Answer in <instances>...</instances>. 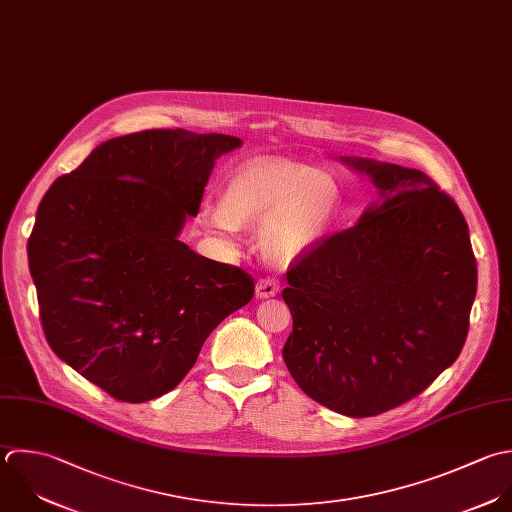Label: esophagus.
Segmentation results:
<instances>
[{
    "instance_id": "esophagus-1",
    "label": "esophagus",
    "mask_w": 512,
    "mask_h": 512,
    "mask_svg": "<svg viewBox=\"0 0 512 512\" xmlns=\"http://www.w3.org/2000/svg\"><path fill=\"white\" fill-rule=\"evenodd\" d=\"M277 293H279V283L275 279H261L255 285L257 299H269V297H275Z\"/></svg>"
}]
</instances>
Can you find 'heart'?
Returning <instances> with one entry per match:
<instances>
[{
    "instance_id": "b5f03b06",
    "label": "heart",
    "mask_w": 512,
    "mask_h": 512,
    "mask_svg": "<svg viewBox=\"0 0 512 512\" xmlns=\"http://www.w3.org/2000/svg\"><path fill=\"white\" fill-rule=\"evenodd\" d=\"M341 207L337 181L315 167L283 159H251L237 167L221 203L205 201L199 225L231 243L241 225L259 223V247L277 265H289L317 249Z\"/></svg>"
}]
</instances>
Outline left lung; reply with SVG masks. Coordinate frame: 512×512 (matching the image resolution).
Instances as JSON below:
<instances>
[{
	"label": "left lung",
	"instance_id": "obj_1",
	"mask_svg": "<svg viewBox=\"0 0 512 512\" xmlns=\"http://www.w3.org/2000/svg\"><path fill=\"white\" fill-rule=\"evenodd\" d=\"M379 191L287 271L283 359L313 401L361 419L423 393L469 333L477 261L457 203L419 169L341 157Z\"/></svg>",
	"mask_w": 512,
	"mask_h": 512
}]
</instances>
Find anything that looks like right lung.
<instances>
[{
    "instance_id": "add662e5",
    "label": "right lung",
    "mask_w": 512,
    "mask_h": 512,
    "mask_svg": "<svg viewBox=\"0 0 512 512\" xmlns=\"http://www.w3.org/2000/svg\"><path fill=\"white\" fill-rule=\"evenodd\" d=\"M241 139L149 129L109 139L43 195L27 241L53 353L123 403L175 389L253 279L183 241L215 161Z\"/></svg>"
}]
</instances>
